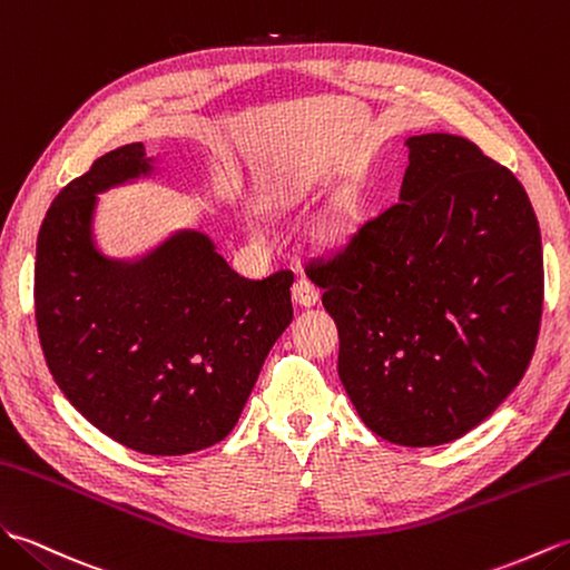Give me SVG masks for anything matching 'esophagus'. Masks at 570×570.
Masks as SVG:
<instances>
[{"mask_svg": "<svg viewBox=\"0 0 570 570\" xmlns=\"http://www.w3.org/2000/svg\"><path fill=\"white\" fill-rule=\"evenodd\" d=\"M293 299L299 307H312V305H317L320 289H317V285L309 283L307 277H297L293 285Z\"/></svg>", "mask_w": 570, "mask_h": 570, "instance_id": "1", "label": "esophagus"}]
</instances>
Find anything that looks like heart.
I'll return each instance as SVG.
<instances>
[{"instance_id": "b5f03b06", "label": "heart", "mask_w": 570, "mask_h": 570, "mask_svg": "<svg viewBox=\"0 0 570 570\" xmlns=\"http://www.w3.org/2000/svg\"><path fill=\"white\" fill-rule=\"evenodd\" d=\"M302 195H305V187L299 189L297 197H302ZM297 197H293V199H297ZM353 214H356V209H353V202L338 199L336 205L326 212V217L320 222V229H317L320 242H324L326 246H336L344 242L353 226Z\"/></svg>"}]
</instances>
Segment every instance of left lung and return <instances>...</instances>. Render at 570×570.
Listing matches in <instances>:
<instances>
[{
	"label": "left lung",
	"mask_w": 570,
	"mask_h": 570,
	"mask_svg": "<svg viewBox=\"0 0 570 570\" xmlns=\"http://www.w3.org/2000/svg\"><path fill=\"white\" fill-rule=\"evenodd\" d=\"M400 202L309 265L338 328V377L363 424L400 446L471 432L537 346L539 222L514 175L453 134L410 136Z\"/></svg>",
	"instance_id": "1"
}]
</instances>
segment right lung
Masks as SVG:
<instances>
[{
  "label": "right lung",
  "instance_id": "add662e5",
  "mask_svg": "<svg viewBox=\"0 0 570 570\" xmlns=\"http://www.w3.org/2000/svg\"><path fill=\"white\" fill-rule=\"evenodd\" d=\"M154 163L126 144L60 189L36 244V326L50 375L87 422L138 453L183 456L236 426L293 322V273L248 281L197 229L144 256H105L97 195L150 178Z\"/></svg>",
  "mask_w": 570,
  "mask_h": 570
}]
</instances>
